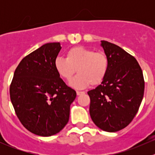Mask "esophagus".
<instances>
[{"instance_id":"34e87169","label":"esophagus","mask_w":155,"mask_h":155,"mask_svg":"<svg viewBox=\"0 0 155 155\" xmlns=\"http://www.w3.org/2000/svg\"><path fill=\"white\" fill-rule=\"evenodd\" d=\"M85 94V92L84 91H76V94L79 96V95H81V94Z\"/></svg>"}]
</instances>
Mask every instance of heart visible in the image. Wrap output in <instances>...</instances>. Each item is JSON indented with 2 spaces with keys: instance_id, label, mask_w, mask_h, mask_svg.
Returning a JSON list of instances; mask_svg holds the SVG:
<instances>
[{
  "instance_id": "obj_1",
  "label": "heart",
  "mask_w": 155,
  "mask_h": 155,
  "mask_svg": "<svg viewBox=\"0 0 155 155\" xmlns=\"http://www.w3.org/2000/svg\"><path fill=\"white\" fill-rule=\"evenodd\" d=\"M54 68L59 76L65 80H70L76 71L78 73L70 82L72 87L82 89L97 85L105 79L109 70V59L104 52H95L94 50L82 46L69 49L66 58H57Z\"/></svg>"
}]
</instances>
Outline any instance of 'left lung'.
I'll use <instances>...</instances> for the list:
<instances>
[{"instance_id": "1", "label": "left lung", "mask_w": 155, "mask_h": 155, "mask_svg": "<svg viewBox=\"0 0 155 155\" xmlns=\"http://www.w3.org/2000/svg\"><path fill=\"white\" fill-rule=\"evenodd\" d=\"M109 70L101 85L87 91L91 118L101 130L116 132L127 127L138 112L144 94L142 69L135 58L117 45L101 41Z\"/></svg>"}]
</instances>
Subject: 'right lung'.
Listing matches in <instances>:
<instances>
[{
    "label": "right lung",
    "mask_w": 155,
    "mask_h": 155,
    "mask_svg": "<svg viewBox=\"0 0 155 155\" xmlns=\"http://www.w3.org/2000/svg\"><path fill=\"white\" fill-rule=\"evenodd\" d=\"M60 43L43 45L25 57L13 75L10 100L17 117L30 132L51 137L68 124L76 92L54 68Z\"/></svg>",
    "instance_id": "1"
}]
</instances>
